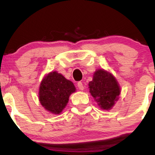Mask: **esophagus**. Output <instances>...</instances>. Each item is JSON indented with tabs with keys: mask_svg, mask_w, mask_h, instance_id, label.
Returning <instances> with one entry per match:
<instances>
[{
	"mask_svg": "<svg viewBox=\"0 0 155 155\" xmlns=\"http://www.w3.org/2000/svg\"><path fill=\"white\" fill-rule=\"evenodd\" d=\"M77 87H79V89L80 90H84V85H83V84H82V82H81V81H79V82H78V84H77Z\"/></svg>",
	"mask_w": 155,
	"mask_h": 155,
	"instance_id": "esophagus-1",
	"label": "esophagus"
}]
</instances>
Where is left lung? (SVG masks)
<instances>
[{"label": "left lung", "instance_id": "8db88e82", "mask_svg": "<svg viewBox=\"0 0 155 155\" xmlns=\"http://www.w3.org/2000/svg\"><path fill=\"white\" fill-rule=\"evenodd\" d=\"M88 85L90 94L101 109H111L119 100L120 84L113 74L104 69L96 70Z\"/></svg>", "mask_w": 155, "mask_h": 155}]
</instances>
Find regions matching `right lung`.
<instances>
[{"mask_svg":"<svg viewBox=\"0 0 155 155\" xmlns=\"http://www.w3.org/2000/svg\"><path fill=\"white\" fill-rule=\"evenodd\" d=\"M76 92L74 83L57 71L47 74L40 84L38 98L40 104L53 114H60Z\"/></svg>","mask_w":155,"mask_h":155,"instance_id":"right-lung-1","label":"right lung"}]
</instances>
